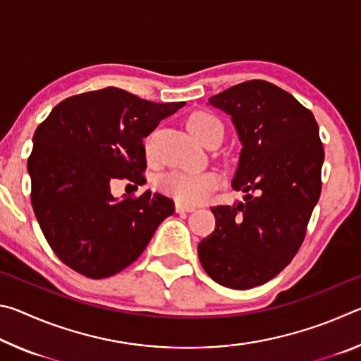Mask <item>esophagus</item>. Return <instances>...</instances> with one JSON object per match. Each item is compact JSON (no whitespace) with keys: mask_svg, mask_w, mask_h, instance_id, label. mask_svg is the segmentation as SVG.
<instances>
[{"mask_svg":"<svg viewBox=\"0 0 361 361\" xmlns=\"http://www.w3.org/2000/svg\"><path fill=\"white\" fill-rule=\"evenodd\" d=\"M175 210H176V213H188V212H192L194 207H191V205H183V204H176V205H175Z\"/></svg>","mask_w":361,"mask_h":361,"instance_id":"34e87169","label":"esophagus"}]
</instances>
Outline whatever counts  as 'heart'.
Listing matches in <instances>:
<instances>
[{"mask_svg": "<svg viewBox=\"0 0 361 361\" xmlns=\"http://www.w3.org/2000/svg\"><path fill=\"white\" fill-rule=\"evenodd\" d=\"M188 129L192 135L205 142V138L215 129H223L221 122L215 116L205 111H197L188 119ZM223 178L215 170L207 172H185V170H172L164 173L157 181V188L169 197L175 199L183 205H195L205 202L210 195L221 186Z\"/></svg>", "mask_w": 361, "mask_h": 361, "instance_id": "heart-1", "label": "heart"}]
</instances>
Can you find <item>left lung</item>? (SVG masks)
<instances>
[{"label":"left lung","instance_id":"1","mask_svg":"<svg viewBox=\"0 0 361 361\" xmlns=\"http://www.w3.org/2000/svg\"><path fill=\"white\" fill-rule=\"evenodd\" d=\"M232 116L242 142L232 188L243 202L212 207L215 231L197 252L219 285L248 290L283 271L302 245L322 192L319 124L295 97L252 79L209 99Z\"/></svg>","mask_w":361,"mask_h":361}]
</instances>
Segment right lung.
I'll list each match as a JSON object with an SVG mask.
<instances>
[{"label":"right lung","mask_w":361,"mask_h":361,"mask_svg":"<svg viewBox=\"0 0 361 361\" xmlns=\"http://www.w3.org/2000/svg\"><path fill=\"white\" fill-rule=\"evenodd\" d=\"M183 106L105 87L68 97L38 126L27 162L32 205L63 264L89 279L111 277L175 212L173 200L151 191L116 199L109 183L143 185V138Z\"/></svg>","instance_id":"obj_1"}]
</instances>
